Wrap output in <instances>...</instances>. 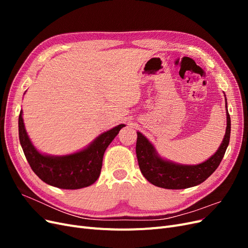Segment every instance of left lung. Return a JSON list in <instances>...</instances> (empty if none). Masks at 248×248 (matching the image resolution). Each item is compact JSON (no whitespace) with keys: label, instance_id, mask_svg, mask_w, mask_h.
I'll return each mask as SVG.
<instances>
[{"label":"left lung","instance_id":"obj_1","mask_svg":"<svg viewBox=\"0 0 248 248\" xmlns=\"http://www.w3.org/2000/svg\"><path fill=\"white\" fill-rule=\"evenodd\" d=\"M227 129L218 150L210 158L200 164L186 166L161 158L149 140L138 131L137 157L141 174L150 183L167 189H184L197 186L211 176L220 164L227 151L231 136V118L227 99Z\"/></svg>","mask_w":248,"mask_h":248}]
</instances>
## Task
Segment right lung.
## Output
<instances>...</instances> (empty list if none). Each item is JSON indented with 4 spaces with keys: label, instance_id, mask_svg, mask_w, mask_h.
Segmentation results:
<instances>
[{
    "label": "right lung",
    "instance_id": "add662e5",
    "mask_svg": "<svg viewBox=\"0 0 248 248\" xmlns=\"http://www.w3.org/2000/svg\"><path fill=\"white\" fill-rule=\"evenodd\" d=\"M124 126L120 124L103 132L78 152L51 156L40 153L33 146L25 128L22 110L18 117L19 141L30 167L43 182L62 189H79L95 183L100 175L104 152Z\"/></svg>",
    "mask_w": 248,
    "mask_h": 248
}]
</instances>
